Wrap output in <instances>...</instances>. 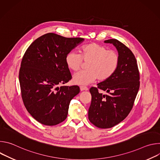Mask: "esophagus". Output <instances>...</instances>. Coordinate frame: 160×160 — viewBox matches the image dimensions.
<instances>
[{"label":"esophagus","instance_id":"obj_1","mask_svg":"<svg viewBox=\"0 0 160 160\" xmlns=\"http://www.w3.org/2000/svg\"><path fill=\"white\" fill-rule=\"evenodd\" d=\"M80 90L81 91H83V90H88V87H87L86 86H83V85H81L80 87Z\"/></svg>","mask_w":160,"mask_h":160}]
</instances>
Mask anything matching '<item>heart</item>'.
Segmentation results:
<instances>
[{"label": "heart", "instance_id": "heart-1", "mask_svg": "<svg viewBox=\"0 0 160 160\" xmlns=\"http://www.w3.org/2000/svg\"><path fill=\"white\" fill-rule=\"evenodd\" d=\"M83 61L87 62V70L74 75L73 82L75 84L87 85L97 78L99 81L109 79L117 72L120 58L116 51L107 50L103 45L96 43H90L80 48V54L71 51L65 58L66 66L73 72L80 69Z\"/></svg>", "mask_w": 160, "mask_h": 160}]
</instances>
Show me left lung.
Wrapping results in <instances>:
<instances>
[{
    "label": "left lung",
    "instance_id": "1",
    "mask_svg": "<svg viewBox=\"0 0 160 160\" xmlns=\"http://www.w3.org/2000/svg\"><path fill=\"white\" fill-rule=\"evenodd\" d=\"M112 43L118 50L120 62L115 73L109 79L90 88L92 96L88 120L100 128H111L123 121L131 111L140 87V73L135 57L131 50L117 39ZM106 91L107 95L98 92Z\"/></svg>",
    "mask_w": 160,
    "mask_h": 160
}]
</instances>
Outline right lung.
Instances as JSON below:
<instances>
[{
  "label": "right lung",
  "instance_id": "add662e5",
  "mask_svg": "<svg viewBox=\"0 0 160 160\" xmlns=\"http://www.w3.org/2000/svg\"><path fill=\"white\" fill-rule=\"evenodd\" d=\"M83 40L48 33L33 42L22 56L19 72L21 98L39 123L53 126L66 118L70 102L80 88L58 85L72 79L65 58Z\"/></svg>",
  "mask_w": 160,
  "mask_h": 160
}]
</instances>
